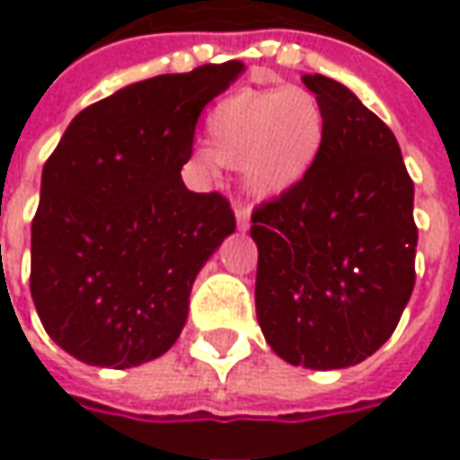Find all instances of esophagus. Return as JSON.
Segmentation results:
<instances>
[{
    "label": "esophagus",
    "mask_w": 460,
    "mask_h": 460,
    "mask_svg": "<svg viewBox=\"0 0 460 460\" xmlns=\"http://www.w3.org/2000/svg\"><path fill=\"white\" fill-rule=\"evenodd\" d=\"M235 220H237V230H248V225H251V209L245 208V205H237Z\"/></svg>",
    "instance_id": "1"
}]
</instances>
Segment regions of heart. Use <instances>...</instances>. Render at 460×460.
<instances>
[{
  "mask_svg": "<svg viewBox=\"0 0 460 460\" xmlns=\"http://www.w3.org/2000/svg\"><path fill=\"white\" fill-rule=\"evenodd\" d=\"M208 138L209 149L194 154L205 177H215L220 164L240 166L245 192L273 199L316 169L326 146V116L309 88H245L212 108Z\"/></svg>",
  "mask_w": 460,
  "mask_h": 460,
  "instance_id": "b5f03b06",
  "label": "heart"
}]
</instances>
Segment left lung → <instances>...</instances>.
<instances>
[{
  "label": "left lung",
  "instance_id": "1",
  "mask_svg": "<svg viewBox=\"0 0 460 460\" xmlns=\"http://www.w3.org/2000/svg\"><path fill=\"white\" fill-rule=\"evenodd\" d=\"M326 146L296 190L252 212L255 311L270 349L309 369L359 365L393 337L415 286V187L395 134L326 75Z\"/></svg>",
  "mask_w": 460,
  "mask_h": 460
}]
</instances>
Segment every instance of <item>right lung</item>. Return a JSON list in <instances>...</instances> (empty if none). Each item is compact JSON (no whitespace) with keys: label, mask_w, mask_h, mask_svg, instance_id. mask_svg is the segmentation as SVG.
I'll return each instance as SVG.
<instances>
[{"label":"right lung","mask_w":460,"mask_h":460,"mask_svg":"<svg viewBox=\"0 0 460 460\" xmlns=\"http://www.w3.org/2000/svg\"><path fill=\"white\" fill-rule=\"evenodd\" d=\"M240 60L156 75L83 108L42 169L30 291L75 359L126 369L177 341L199 268L235 233L230 202L190 192L194 126Z\"/></svg>","instance_id":"1"}]
</instances>
